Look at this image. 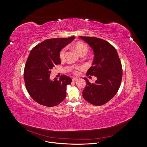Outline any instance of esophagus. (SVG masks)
<instances>
[{"label":"esophagus","mask_w":147,"mask_h":147,"mask_svg":"<svg viewBox=\"0 0 147 147\" xmlns=\"http://www.w3.org/2000/svg\"><path fill=\"white\" fill-rule=\"evenodd\" d=\"M78 79L77 78H72V81L75 82V81H77Z\"/></svg>","instance_id":"1"}]
</instances>
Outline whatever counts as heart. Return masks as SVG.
Segmentation results:
<instances>
[{
    "instance_id": "obj_1",
    "label": "heart",
    "mask_w": 147,
    "mask_h": 147,
    "mask_svg": "<svg viewBox=\"0 0 147 147\" xmlns=\"http://www.w3.org/2000/svg\"><path fill=\"white\" fill-rule=\"evenodd\" d=\"M73 47L74 48V49H76L78 52V53L80 55H86V53L88 52L89 48L88 47V46L83 42H78L74 45ZM67 47H64L62 48V49L60 50L59 52V57L60 58V59L63 60L65 59L66 54H67ZM80 69V67H76L74 68V69L73 70V73L74 74H79V71Z\"/></svg>"
}]
</instances>
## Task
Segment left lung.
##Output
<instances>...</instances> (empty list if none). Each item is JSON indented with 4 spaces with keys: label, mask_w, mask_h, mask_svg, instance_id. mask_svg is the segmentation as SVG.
<instances>
[{
    "label": "left lung",
    "mask_w": 147,
    "mask_h": 147,
    "mask_svg": "<svg viewBox=\"0 0 147 147\" xmlns=\"http://www.w3.org/2000/svg\"><path fill=\"white\" fill-rule=\"evenodd\" d=\"M94 51L92 64L86 75L98 78L94 84L87 78L83 91L84 99L95 106L104 105L114 97L119 90L122 78V68L117 52L109 42L94 37L79 36Z\"/></svg>",
    "instance_id": "8db88e82"
}]
</instances>
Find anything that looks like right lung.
Wrapping results in <instances>:
<instances>
[{
  "instance_id": "right-lung-1",
  "label": "right lung",
  "mask_w": 147,
  "mask_h": 147,
  "mask_svg": "<svg viewBox=\"0 0 147 147\" xmlns=\"http://www.w3.org/2000/svg\"><path fill=\"white\" fill-rule=\"evenodd\" d=\"M75 37L47 39L31 51L25 64L24 78L30 96L40 105L53 107L62 102L66 96V86L71 83L70 77L63 75L59 80L49 79L51 69L61 62L60 50Z\"/></svg>"
}]
</instances>
